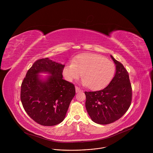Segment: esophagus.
I'll list each match as a JSON object with an SVG mask.
<instances>
[{
	"mask_svg": "<svg viewBox=\"0 0 153 153\" xmlns=\"http://www.w3.org/2000/svg\"><path fill=\"white\" fill-rule=\"evenodd\" d=\"M75 88H76V93H79V92H80V91H81V90L79 88V87L76 86Z\"/></svg>",
	"mask_w": 153,
	"mask_h": 153,
	"instance_id": "34e87169",
	"label": "esophagus"
}]
</instances>
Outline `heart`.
<instances>
[{"label": "heart", "instance_id": "b5f03b06", "mask_svg": "<svg viewBox=\"0 0 153 153\" xmlns=\"http://www.w3.org/2000/svg\"><path fill=\"white\" fill-rule=\"evenodd\" d=\"M116 71L114 63L97 54H82L73 63L65 67L63 73L68 81L77 79L82 74V83L91 90L103 88L113 79Z\"/></svg>", "mask_w": 153, "mask_h": 153}]
</instances>
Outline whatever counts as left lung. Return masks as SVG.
<instances>
[{
  "label": "left lung",
  "instance_id": "obj_1",
  "mask_svg": "<svg viewBox=\"0 0 153 153\" xmlns=\"http://www.w3.org/2000/svg\"><path fill=\"white\" fill-rule=\"evenodd\" d=\"M111 57L116 65V73L109 85L97 91H85V106L91 120L98 124L111 123L128 111L132 99L129 74L123 65Z\"/></svg>",
  "mask_w": 153,
  "mask_h": 153
}]
</instances>
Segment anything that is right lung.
<instances>
[{"instance_id":"obj_1","label":"right lung","mask_w":153,"mask_h":153,"mask_svg":"<svg viewBox=\"0 0 153 153\" xmlns=\"http://www.w3.org/2000/svg\"><path fill=\"white\" fill-rule=\"evenodd\" d=\"M65 65L49 58L36 60L21 85L20 99L28 115L37 123L54 126L66 116L75 96L74 85L63 79ZM41 73L50 74L43 79Z\"/></svg>"}]
</instances>
